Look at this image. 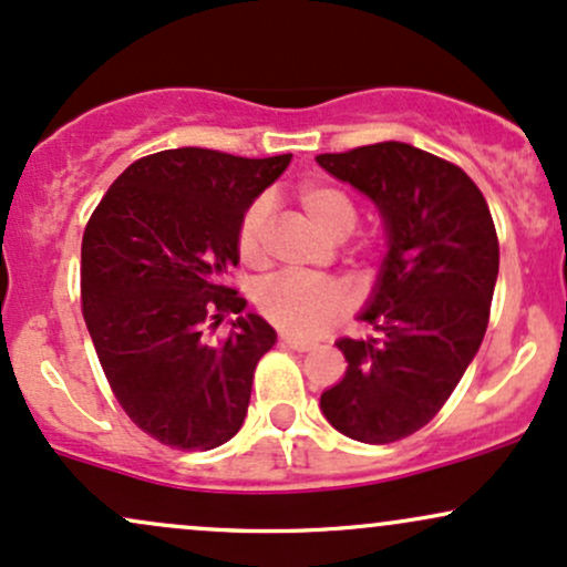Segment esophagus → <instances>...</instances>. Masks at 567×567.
<instances>
[{"mask_svg": "<svg viewBox=\"0 0 567 567\" xmlns=\"http://www.w3.org/2000/svg\"><path fill=\"white\" fill-rule=\"evenodd\" d=\"M279 341H282V347L288 349H296V351H311L315 349V343L311 341H301V338H292V336H279Z\"/></svg>", "mask_w": 567, "mask_h": 567, "instance_id": "34e87169", "label": "esophagus"}]
</instances>
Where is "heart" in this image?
<instances>
[{"instance_id": "heart-1", "label": "heart", "mask_w": 567, "mask_h": 567, "mask_svg": "<svg viewBox=\"0 0 567 567\" xmlns=\"http://www.w3.org/2000/svg\"><path fill=\"white\" fill-rule=\"evenodd\" d=\"M296 197L306 218L328 237L343 239L354 231L360 213H357L354 199L343 188L322 184V181H306L298 186ZM269 218L271 205L266 197L252 199L247 205L237 226V252L243 264L261 266L266 261ZM256 306L275 328L290 336L311 338L322 333L341 315H347L351 309V292L338 279L279 275L258 285Z\"/></svg>"}]
</instances>
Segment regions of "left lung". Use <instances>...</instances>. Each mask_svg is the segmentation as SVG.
I'll return each mask as SVG.
<instances>
[{"instance_id": "8db88e82", "label": "left lung", "mask_w": 567, "mask_h": 567, "mask_svg": "<svg viewBox=\"0 0 567 567\" xmlns=\"http://www.w3.org/2000/svg\"><path fill=\"white\" fill-rule=\"evenodd\" d=\"M317 162L379 205L389 234L362 320L379 336L338 338L347 375L320 396L341 434L386 445L426 426L470 368L491 320L498 237L477 184L400 141Z\"/></svg>"}]
</instances>
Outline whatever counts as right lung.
<instances>
[{
  "mask_svg": "<svg viewBox=\"0 0 567 567\" xmlns=\"http://www.w3.org/2000/svg\"><path fill=\"white\" fill-rule=\"evenodd\" d=\"M292 154L247 159L167 148L109 186L82 237V315L109 386L141 432L210 451L243 426L277 333L226 285L237 226ZM234 313L226 339L212 333Z\"/></svg>",
  "mask_w": 567,
  "mask_h": 567,
  "instance_id": "right-lung-1",
  "label": "right lung"
}]
</instances>
